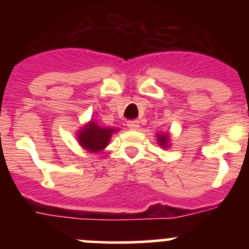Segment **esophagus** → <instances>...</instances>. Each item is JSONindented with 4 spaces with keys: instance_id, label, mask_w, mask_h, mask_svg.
Here are the masks:
<instances>
[{
    "instance_id": "esophagus-1",
    "label": "esophagus",
    "mask_w": 249,
    "mask_h": 249,
    "mask_svg": "<svg viewBox=\"0 0 249 249\" xmlns=\"http://www.w3.org/2000/svg\"><path fill=\"white\" fill-rule=\"evenodd\" d=\"M127 126H128L129 129L137 131V129H140V122H138V121H129V122L127 123Z\"/></svg>"
}]
</instances>
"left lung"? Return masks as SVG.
<instances>
[{
	"instance_id": "1",
	"label": "left lung",
	"mask_w": 249,
	"mask_h": 249,
	"mask_svg": "<svg viewBox=\"0 0 249 249\" xmlns=\"http://www.w3.org/2000/svg\"><path fill=\"white\" fill-rule=\"evenodd\" d=\"M156 140L162 148H169V146H171V136H169L168 132H158L156 135Z\"/></svg>"
}]
</instances>
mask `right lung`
Segmentation results:
<instances>
[{
	"label": "right lung",
	"instance_id": "right-lung-1",
	"mask_svg": "<svg viewBox=\"0 0 249 249\" xmlns=\"http://www.w3.org/2000/svg\"><path fill=\"white\" fill-rule=\"evenodd\" d=\"M116 132H118V128L102 127L96 121L91 120L77 131L76 136L83 149L91 153H98L108 146L112 135Z\"/></svg>",
	"mask_w": 249,
	"mask_h": 249
}]
</instances>
